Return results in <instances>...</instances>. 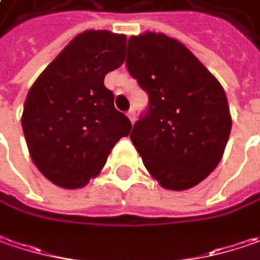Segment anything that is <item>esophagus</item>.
I'll return each mask as SVG.
<instances>
[{
    "instance_id": "esophagus-1",
    "label": "esophagus",
    "mask_w": 260,
    "mask_h": 260,
    "mask_svg": "<svg viewBox=\"0 0 260 260\" xmlns=\"http://www.w3.org/2000/svg\"><path fill=\"white\" fill-rule=\"evenodd\" d=\"M127 117H128V120L132 121V123H135V120H136V114H135V110H130L127 112Z\"/></svg>"
}]
</instances>
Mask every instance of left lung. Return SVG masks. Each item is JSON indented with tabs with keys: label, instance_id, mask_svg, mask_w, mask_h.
Wrapping results in <instances>:
<instances>
[{
	"label": "left lung",
	"instance_id": "1",
	"mask_svg": "<svg viewBox=\"0 0 260 260\" xmlns=\"http://www.w3.org/2000/svg\"><path fill=\"white\" fill-rule=\"evenodd\" d=\"M127 69L149 95L130 139L159 186H198L222 159L231 132L224 87L193 52L164 33L133 35Z\"/></svg>",
	"mask_w": 260,
	"mask_h": 260
}]
</instances>
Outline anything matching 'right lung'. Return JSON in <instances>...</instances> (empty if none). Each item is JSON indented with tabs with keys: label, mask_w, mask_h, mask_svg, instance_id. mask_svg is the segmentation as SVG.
<instances>
[{
	"label": "right lung",
	"mask_w": 260,
	"mask_h": 260,
	"mask_svg": "<svg viewBox=\"0 0 260 260\" xmlns=\"http://www.w3.org/2000/svg\"><path fill=\"white\" fill-rule=\"evenodd\" d=\"M125 41L110 30L79 33L29 89L21 114L27 149L36 168L58 187H85L132 130L104 85L124 62Z\"/></svg>",
	"instance_id": "right-lung-1"
}]
</instances>
